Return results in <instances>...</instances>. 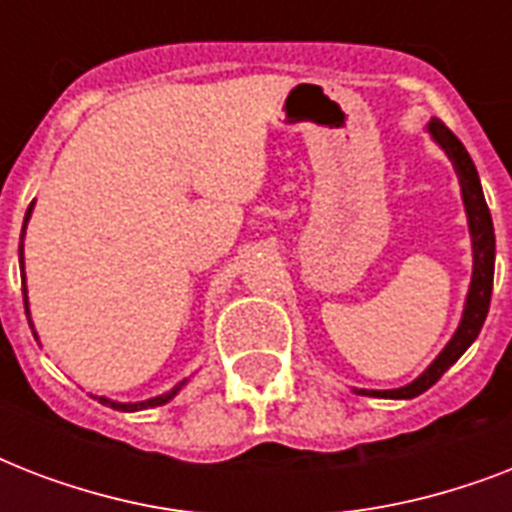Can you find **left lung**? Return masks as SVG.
<instances>
[{
    "label": "left lung",
    "mask_w": 512,
    "mask_h": 512,
    "mask_svg": "<svg viewBox=\"0 0 512 512\" xmlns=\"http://www.w3.org/2000/svg\"><path fill=\"white\" fill-rule=\"evenodd\" d=\"M425 130L430 132V138L436 140L438 148L449 156L457 180H460L462 204H465V215H468V231L470 244H473V276H470L468 297H465V308H462L460 327L454 329L452 340L446 342V348L433 358V364L425 372L412 380L409 385L393 390H366L353 388L358 396L372 398H414L425 393L430 385H436L438 377L473 345L481 327H484L486 313H489V303H492V284H494V225L489 207H486L484 188H481V177H478L476 164L470 159L457 135L446 127L441 119H430Z\"/></svg>",
    "instance_id": "left-lung-1"
}]
</instances>
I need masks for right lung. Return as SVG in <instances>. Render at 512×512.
<instances>
[{"label": "right lung", "mask_w": 512, "mask_h": 512, "mask_svg": "<svg viewBox=\"0 0 512 512\" xmlns=\"http://www.w3.org/2000/svg\"><path fill=\"white\" fill-rule=\"evenodd\" d=\"M31 212H34V201L28 204V212H26V217H23V231H20V249H18V255H20V279H23V303H26V316H28V319H31V313H28L26 273H23V236H26V225H28V220H31ZM31 329H34V324H31ZM34 337H36V332H34ZM36 340H39V337H36ZM185 382H188V380L177 382L175 388L167 390V393H162V396L146 398V401H132V404H122V401H111V398H106V396H92V398H98L100 404L111 406V409H116V412H140V409H154V406H162V404H167V401H172V398L177 396V390L183 388Z\"/></svg>", "instance_id": "obj_1"}]
</instances>
